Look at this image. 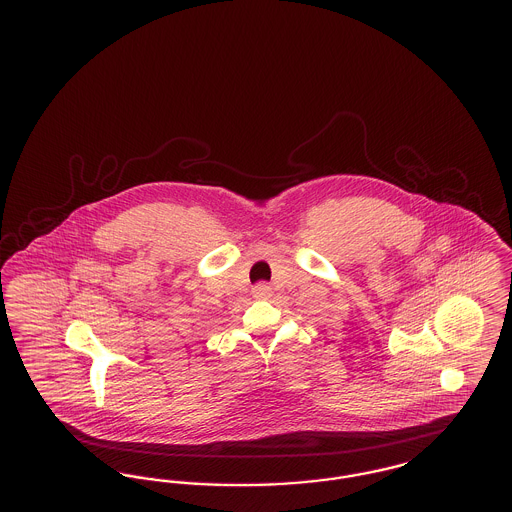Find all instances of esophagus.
Segmentation results:
<instances>
[{
  "label": "esophagus",
  "mask_w": 512,
  "mask_h": 512,
  "mask_svg": "<svg viewBox=\"0 0 512 512\" xmlns=\"http://www.w3.org/2000/svg\"><path fill=\"white\" fill-rule=\"evenodd\" d=\"M270 293H272V288L268 284H257L253 288V297H257V299H267L270 297Z\"/></svg>",
  "instance_id": "34e87169"
}]
</instances>
